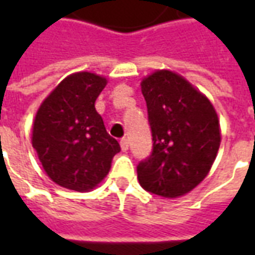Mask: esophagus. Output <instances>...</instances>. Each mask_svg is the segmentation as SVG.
I'll use <instances>...</instances> for the list:
<instances>
[{"label":"esophagus","mask_w":255,"mask_h":255,"mask_svg":"<svg viewBox=\"0 0 255 255\" xmlns=\"http://www.w3.org/2000/svg\"><path fill=\"white\" fill-rule=\"evenodd\" d=\"M120 146H122L123 151H127L128 150V139L123 138L122 140H120Z\"/></svg>","instance_id":"1"}]
</instances>
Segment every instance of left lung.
Wrapping results in <instances>:
<instances>
[{"mask_svg": "<svg viewBox=\"0 0 255 255\" xmlns=\"http://www.w3.org/2000/svg\"><path fill=\"white\" fill-rule=\"evenodd\" d=\"M153 151L138 165L140 186L164 198L186 195L213 165L221 129L213 104L187 79L157 69L142 79Z\"/></svg>", "mask_w": 255, "mask_h": 255, "instance_id": "left-lung-1", "label": "left lung"}]
</instances>
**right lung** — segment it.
I'll return each mask as SVG.
<instances>
[{
    "mask_svg": "<svg viewBox=\"0 0 255 255\" xmlns=\"http://www.w3.org/2000/svg\"><path fill=\"white\" fill-rule=\"evenodd\" d=\"M108 79L80 71L68 75L43 100L32 123L31 142L43 171L73 191H91L111 171L120 151L95 111Z\"/></svg>",
    "mask_w": 255,
    "mask_h": 255,
    "instance_id": "1",
    "label": "right lung"
}]
</instances>
